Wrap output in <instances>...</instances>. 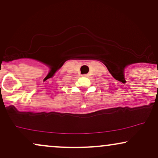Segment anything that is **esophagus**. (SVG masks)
<instances>
[{
    "label": "esophagus",
    "mask_w": 158,
    "mask_h": 158,
    "mask_svg": "<svg viewBox=\"0 0 158 158\" xmlns=\"http://www.w3.org/2000/svg\"><path fill=\"white\" fill-rule=\"evenodd\" d=\"M83 77H88L89 75H83Z\"/></svg>",
    "instance_id": "esophagus-1"
}]
</instances>
